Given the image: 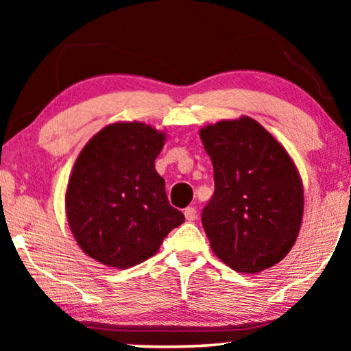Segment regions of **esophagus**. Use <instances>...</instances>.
Here are the masks:
<instances>
[{
  "instance_id": "1",
  "label": "esophagus",
  "mask_w": 351,
  "mask_h": 351,
  "mask_svg": "<svg viewBox=\"0 0 351 351\" xmlns=\"http://www.w3.org/2000/svg\"><path fill=\"white\" fill-rule=\"evenodd\" d=\"M184 214H185V219L189 220V222H193V220L196 219V208H193V206H189V208L184 210Z\"/></svg>"
}]
</instances>
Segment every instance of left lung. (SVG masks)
<instances>
[{
  "label": "left lung",
  "mask_w": 351,
  "mask_h": 351,
  "mask_svg": "<svg viewBox=\"0 0 351 351\" xmlns=\"http://www.w3.org/2000/svg\"><path fill=\"white\" fill-rule=\"evenodd\" d=\"M214 195L201 214L210 247L233 270L256 273L286 257L304 214L299 172L281 143L252 118L201 129Z\"/></svg>",
  "instance_id": "1"
}]
</instances>
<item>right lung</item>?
Instances as JSON below:
<instances>
[{
	"label": "right lung",
	"mask_w": 351,
	"mask_h": 351,
	"mask_svg": "<svg viewBox=\"0 0 351 351\" xmlns=\"http://www.w3.org/2000/svg\"><path fill=\"white\" fill-rule=\"evenodd\" d=\"M165 134L142 123L104 128L80 153L66 189V217L81 249L108 267L147 261L185 217L167 199L155 160Z\"/></svg>",
	"instance_id": "1"
}]
</instances>
